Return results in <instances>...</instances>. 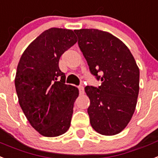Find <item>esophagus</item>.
I'll list each match as a JSON object with an SVG mask.
<instances>
[{
  "label": "esophagus",
  "mask_w": 158,
  "mask_h": 158,
  "mask_svg": "<svg viewBox=\"0 0 158 158\" xmlns=\"http://www.w3.org/2000/svg\"><path fill=\"white\" fill-rule=\"evenodd\" d=\"M78 88H79V94H80V95H83V94L84 93V87H83V86H79Z\"/></svg>",
  "instance_id": "34e87169"
}]
</instances>
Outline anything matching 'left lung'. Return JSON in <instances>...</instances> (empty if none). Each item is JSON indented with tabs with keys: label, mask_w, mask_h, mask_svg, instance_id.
Segmentation results:
<instances>
[{
	"label": "left lung",
	"mask_w": 158,
	"mask_h": 158,
	"mask_svg": "<svg viewBox=\"0 0 158 158\" xmlns=\"http://www.w3.org/2000/svg\"><path fill=\"white\" fill-rule=\"evenodd\" d=\"M91 75L102 82L87 86L91 127L102 135L121 132L130 121L139 93L140 71L129 49L112 34L95 29L74 30Z\"/></svg>",
	"instance_id": "8db88e82"
}]
</instances>
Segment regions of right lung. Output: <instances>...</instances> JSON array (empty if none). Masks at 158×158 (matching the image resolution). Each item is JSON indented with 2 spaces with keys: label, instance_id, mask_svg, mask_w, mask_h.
Returning <instances> with one entry per match:
<instances>
[{
  "label": "right lung",
  "instance_id": "obj_1",
  "mask_svg": "<svg viewBox=\"0 0 158 158\" xmlns=\"http://www.w3.org/2000/svg\"><path fill=\"white\" fill-rule=\"evenodd\" d=\"M76 42L72 30L51 28L32 42L20 59L15 77L18 101L31 126L42 136H60L71 125L79 90L65 83L59 62Z\"/></svg>",
  "mask_w": 158,
  "mask_h": 158
}]
</instances>
